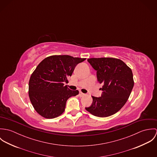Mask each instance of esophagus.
<instances>
[{"label":"esophagus","instance_id":"esophagus-1","mask_svg":"<svg viewBox=\"0 0 157 157\" xmlns=\"http://www.w3.org/2000/svg\"><path fill=\"white\" fill-rule=\"evenodd\" d=\"M85 95V94H83V93H82V92H79V96H80V97H83V96Z\"/></svg>","mask_w":157,"mask_h":157}]
</instances>
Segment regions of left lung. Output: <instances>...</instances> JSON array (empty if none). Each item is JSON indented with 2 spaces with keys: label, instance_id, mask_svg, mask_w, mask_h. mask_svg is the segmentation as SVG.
<instances>
[{
  "label": "left lung",
  "instance_id": "obj_1",
  "mask_svg": "<svg viewBox=\"0 0 157 157\" xmlns=\"http://www.w3.org/2000/svg\"><path fill=\"white\" fill-rule=\"evenodd\" d=\"M88 62L97 71V80L103 84L101 97L92 96L87 111L98 117H107L120 111L129 98L134 85L131 69L122 60L111 58H90Z\"/></svg>",
  "mask_w": 157,
  "mask_h": 157
}]
</instances>
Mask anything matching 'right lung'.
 Wrapping results in <instances>:
<instances>
[{"mask_svg":"<svg viewBox=\"0 0 157 157\" xmlns=\"http://www.w3.org/2000/svg\"><path fill=\"white\" fill-rule=\"evenodd\" d=\"M86 59L67 55L51 56L44 59L36 68L29 81L30 101L39 114L54 118L64 112L67 99L78 94L64 83L72 75L75 67Z\"/></svg>","mask_w":157,"mask_h":157,"instance_id":"1","label":"right lung"}]
</instances>
